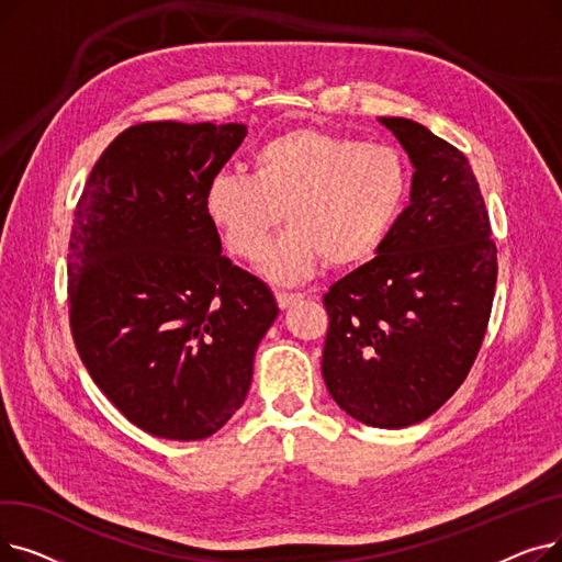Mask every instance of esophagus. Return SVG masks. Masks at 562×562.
Returning a JSON list of instances; mask_svg holds the SVG:
<instances>
[{
  "label": "esophagus",
  "mask_w": 562,
  "mask_h": 562,
  "mask_svg": "<svg viewBox=\"0 0 562 562\" xmlns=\"http://www.w3.org/2000/svg\"><path fill=\"white\" fill-rule=\"evenodd\" d=\"M303 296L301 293H286V291H276V301L280 310H289L293 303H299Z\"/></svg>",
  "instance_id": "obj_1"
}]
</instances>
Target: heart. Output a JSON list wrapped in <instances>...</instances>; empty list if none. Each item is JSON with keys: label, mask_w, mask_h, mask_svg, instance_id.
<instances>
[{"label": "heart", "mask_w": 562, "mask_h": 562, "mask_svg": "<svg viewBox=\"0 0 562 562\" xmlns=\"http://www.w3.org/2000/svg\"><path fill=\"white\" fill-rule=\"evenodd\" d=\"M250 170L212 177L204 214L229 255L255 261L284 212L289 225L261 261L263 276L280 284L303 282L326 261L344 269L371 259L409 191L396 147L312 127L263 140Z\"/></svg>", "instance_id": "obj_1"}]
</instances>
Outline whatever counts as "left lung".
Instances as JSON below:
<instances>
[{"instance_id": "1", "label": "left lung", "mask_w": 562, "mask_h": 562, "mask_svg": "<svg viewBox=\"0 0 562 562\" xmlns=\"http://www.w3.org/2000/svg\"><path fill=\"white\" fill-rule=\"evenodd\" d=\"M380 123L415 166L409 204L378 255L323 296L321 373L352 419L403 428L428 419L474 367L498 269L467 157L407 117Z\"/></svg>"}]
</instances>
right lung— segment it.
I'll use <instances>...</instances> for the list:
<instances>
[{
  "label": "right lung",
  "instance_id": "right-lung-1",
  "mask_svg": "<svg viewBox=\"0 0 562 562\" xmlns=\"http://www.w3.org/2000/svg\"><path fill=\"white\" fill-rule=\"evenodd\" d=\"M246 125L140 123L79 195L68 248L70 333L102 394L140 430L193 441L246 401L278 316L271 289L221 255L204 189Z\"/></svg>",
  "mask_w": 562,
  "mask_h": 562
}]
</instances>
